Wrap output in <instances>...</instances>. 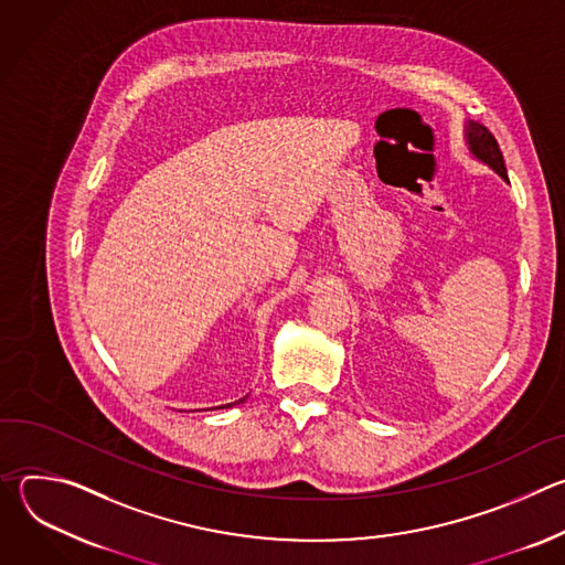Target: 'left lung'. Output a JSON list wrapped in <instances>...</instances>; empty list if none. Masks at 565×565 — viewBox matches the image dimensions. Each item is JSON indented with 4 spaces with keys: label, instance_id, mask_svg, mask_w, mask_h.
<instances>
[{
    "label": "left lung",
    "instance_id": "8db88e82",
    "mask_svg": "<svg viewBox=\"0 0 565 565\" xmlns=\"http://www.w3.org/2000/svg\"><path fill=\"white\" fill-rule=\"evenodd\" d=\"M465 140H467L469 151L473 153V158H478L480 163H486L503 181H508V170H505V160H503L501 147H499L497 138L492 136V131L486 125L467 120V125H465Z\"/></svg>",
    "mask_w": 565,
    "mask_h": 565
}]
</instances>
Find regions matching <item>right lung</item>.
I'll list each match as a JSON object with an SVG mask.
<instances>
[{
  "instance_id": "1",
  "label": "right lung",
  "mask_w": 565,
  "mask_h": 565,
  "mask_svg": "<svg viewBox=\"0 0 565 565\" xmlns=\"http://www.w3.org/2000/svg\"><path fill=\"white\" fill-rule=\"evenodd\" d=\"M246 397H241V399H236V402H230V405H221L218 409H230V407H234V405H238V402H244Z\"/></svg>"
}]
</instances>
